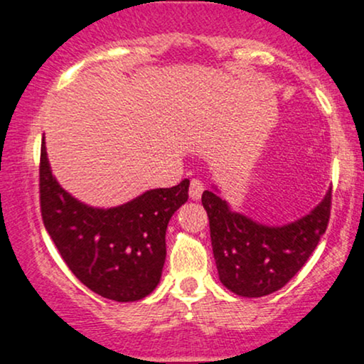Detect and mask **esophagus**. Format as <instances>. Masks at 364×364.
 I'll list each match as a JSON object with an SVG mask.
<instances>
[{
	"label": "esophagus",
	"instance_id": "esophagus-1",
	"mask_svg": "<svg viewBox=\"0 0 364 364\" xmlns=\"http://www.w3.org/2000/svg\"><path fill=\"white\" fill-rule=\"evenodd\" d=\"M204 192V183L199 178H192L191 181V187H189V196L192 200H199L203 197Z\"/></svg>",
	"mask_w": 364,
	"mask_h": 364
}]
</instances>
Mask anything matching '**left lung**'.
I'll return each mask as SVG.
<instances>
[{
    "label": "left lung",
    "instance_id": "1",
    "mask_svg": "<svg viewBox=\"0 0 364 364\" xmlns=\"http://www.w3.org/2000/svg\"><path fill=\"white\" fill-rule=\"evenodd\" d=\"M331 191L307 216L284 226H267L235 213L216 191H204L210 243L219 280L241 297L280 290L316 250L331 216Z\"/></svg>",
    "mask_w": 364,
    "mask_h": 364
}]
</instances>
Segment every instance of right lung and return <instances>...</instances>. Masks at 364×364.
Returning a JSON list of instances; mask_svg holds the SVG:
<instances>
[{"label":"right lung","instance_id":"obj_1","mask_svg":"<svg viewBox=\"0 0 364 364\" xmlns=\"http://www.w3.org/2000/svg\"><path fill=\"white\" fill-rule=\"evenodd\" d=\"M187 199L186 178L116 208H92L62 189L42 143L40 209L45 230L70 272L105 299L134 302L155 290L167 257L168 221Z\"/></svg>","mask_w":364,"mask_h":364}]
</instances>
